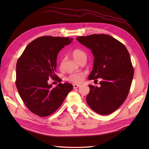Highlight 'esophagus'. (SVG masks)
I'll list each match as a JSON object with an SVG mask.
<instances>
[{
    "mask_svg": "<svg viewBox=\"0 0 149 149\" xmlns=\"http://www.w3.org/2000/svg\"><path fill=\"white\" fill-rule=\"evenodd\" d=\"M73 86H74V88H79V87H80L81 85L77 84H74V85H73Z\"/></svg>",
    "mask_w": 149,
    "mask_h": 149,
    "instance_id": "34e87169",
    "label": "esophagus"
}]
</instances>
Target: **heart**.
<instances>
[{
  "label": "heart",
  "instance_id": "heart-1",
  "mask_svg": "<svg viewBox=\"0 0 149 149\" xmlns=\"http://www.w3.org/2000/svg\"><path fill=\"white\" fill-rule=\"evenodd\" d=\"M72 55L73 56V58L78 62L81 59L84 58H86V55L85 52L83 50L79 48H75L74 49H73L72 51ZM85 75H86V74H85L84 72L74 73V74H72L69 75L67 78V80L74 83H80L83 81Z\"/></svg>",
  "mask_w": 149,
  "mask_h": 149
}]
</instances>
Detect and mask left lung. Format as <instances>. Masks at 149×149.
I'll use <instances>...</instances> for the list:
<instances>
[{"label": "left lung", "mask_w": 149, "mask_h": 149, "mask_svg": "<svg viewBox=\"0 0 149 149\" xmlns=\"http://www.w3.org/2000/svg\"><path fill=\"white\" fill-rule=\"evenodd\" d=\"M77 40L91 49L94 56L93 70L88 79L101 80L100 87L89 85L86 102L95 112L109 115L127 97L134 75L130 55L123 44L107 34L78 36Z\"/></svg>", "instance_id": "obj_1"}]
</instances>
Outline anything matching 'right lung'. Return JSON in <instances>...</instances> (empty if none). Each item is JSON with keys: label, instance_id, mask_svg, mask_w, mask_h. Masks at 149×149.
I'll use <instances>...</instances> for the list:
<instances>
[{"label": "right lung", "instance_id": "right-lung-1", "mask_svg": "<svg viewBox=\"0 0 149 149\" xmlns=\"http://www.w3.org/2000/svg\"><path fill=\"white\" fill-rule=\"evenodd\" d=\"M72 38L44 36L33 40L18 58L16 69V86L27 107L35 115H50L61 106L73 86L48 84L50 78L59 81L56 75L59 52Z\"/></svg>", "mask_w": 149, "mask_h": 149}]
</instances>
